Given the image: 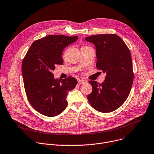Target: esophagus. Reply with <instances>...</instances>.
<instances>
[{
	"label": "esophagus",
	"mask_w": 154,
	"mask_h": 154,
	"mask_svg": "<svg viewBox=\"0 0 154 154\" xmlns=\"http://www.w3.org/2000/svg\"><path fill=\"white\" fill-rule=\"evenodd\" d=\"M78 83L79 84H84V83H87V81L85 80H83V79H79L78 80Z\"/></svg>",
	"instance_id": "34e87169"
}]
</instances>
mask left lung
I'll return each instance as SVG.
<instances>
[{
	"label": "left lung",
	"instance_id": "obj_1",
	"mask_svg": "<svg viewBox=\"0 0 154 154\" xmlns=\"http://www.w3.org/2000/svg\"><path fill=\"white\" fill-rule=\"evenodd\" d=\"M85 40L94 44L96 67L106 74L102 83L89 81L93 90L88 100L96 110L110 112L124 103L132 87L134 73L130 50L114 34L93 35Z\"/></svg>",
	"mask_w": 154,
	"mask_h": 154
}]
</instances>
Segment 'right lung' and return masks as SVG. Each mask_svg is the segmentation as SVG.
Returning <instances> with one entry per match:
<instances>
[{"instance_id": "obj_1", "label": "right lung", "mask_w": 154, "mask_h": 154, "mask_svg": "<svg viewBox=\"0 0 154 154\" xmlns=\"http://www.w3.org/2000/svg\"><path fill=\"white\" fill-rule=\"evenodd\" d=\"M77 38L78 36L50 35L37 40L23 60L21 71L27 100L41 114L57 116L67 106L68 91L75 87L77 80L71 76L55 79L52 71L57 65L63 64L64 48Z\"/></svg>"}]
</instances>
